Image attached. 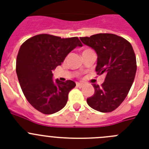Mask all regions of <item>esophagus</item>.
I'll use <instances>...</instances> for the list:
<instances>
[{
  "instance_id": "esophagus-1",
  "label": "esophagus",
  "mask_w": 149,
  "mask_h": 149,
  "mask_svg": "<svg viewBox=\"0 0 149 149\" xmlns=\"http://www.w3.org/2000/svg\"><path fill=\"white\" fill-rule=\"evenodd\" d=\"M83 83H79V82H77V83H76V86L78 88H82V86H83Z\"/></svg>"
}]
</instances>
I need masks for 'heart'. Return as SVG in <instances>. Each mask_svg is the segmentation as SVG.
<instances>
[{
  "mask_svg": "<svg viewBox=\"0 0 149 149\" xmlns=\"http://www.w3.org/2000/svg\"><path fill=\"white\" fill-rule=\"evenodd\" d=\"M87 50H88V49H87Z\"/></svg>",
  "mask_w": 149,
  "mask_h": 149,
  "instance_id": "heart-1",
  "label": "heart"
}]
</instances>
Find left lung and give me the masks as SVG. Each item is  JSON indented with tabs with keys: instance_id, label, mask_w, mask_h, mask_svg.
Instances as JSON below:
<instances>
[{
	"instance_id": "obj_1",
	"label": "left lung",
	"mask_w": 149,
	"mask_h": 149,
	"mask_svg": "<svg viewBox=\"0 0 149 149\" xmlns=\"http://www.w3.org/2000/svg\"><path fill=\"white\" fill-rule=\"evenodd\" d=\"M80 40L96 52L97 75H105L101 86L93 84L94 94L87 98V103L99 112H112L125 100L134 81L136 60L133 47L125 38L112 33H97Z\"/></svg>"
}]
</instances>
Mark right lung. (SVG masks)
Returning a JSON list of instances; mask_svg holds the SVG:
<instances>
[{
  "mask_svg": "<svg viewBox=\"0 0 149 149\" xmlns=\"http://www.w3.org/2000/svg\"><path fill=\"white\" fill-rule=\"evenodd\" d=\"M76 46H82L78 37L61 38L46 33L31 37L21 46L16 58L18 79L24 97L39 112L55 113L67 104L76 83L53 81L52 70Z\"/></svg>",
  "mask_w": 149,
  "mask_h": 149,
  "instance_id": "add662e5",
  "label": "right lung"
}]
</instances>
